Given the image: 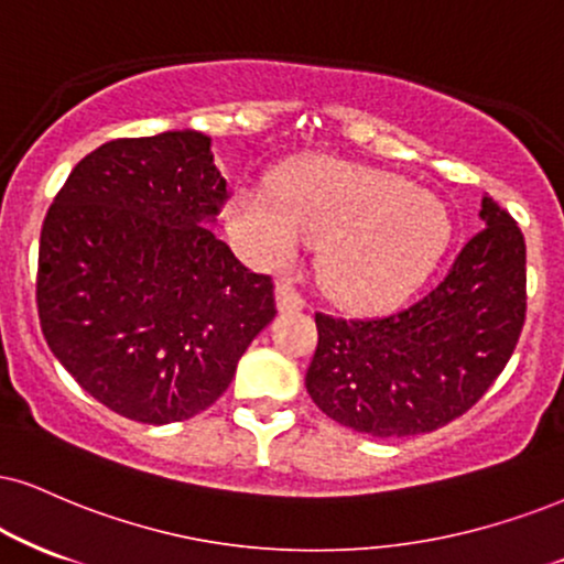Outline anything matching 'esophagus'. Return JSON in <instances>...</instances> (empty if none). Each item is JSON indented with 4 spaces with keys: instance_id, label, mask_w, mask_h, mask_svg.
Returning a JSON list of instances; mask_svg holds the SVG:
<instances>
[{
    "instance_id": "esophagus-1",
    "label": "esophagus",
    "mask_w": 564,
    "mask_h": 564,
    "mask_svg": "<svg viewBox=\"0 0 564 564\" xmlns=\"http://www.w3.org/2000/svg\"><path fill=\"white\" fill-rule=\"evenodd\" d=\"M276 305H280L282 314H293V311L305 308V297L301 295V290L295 288L293 280L276 282Z\"/></svg>"
}]
</instances>
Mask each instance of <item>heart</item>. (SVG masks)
<instances>
[{
	"label": "heart",
	"mask_w": 564,
	"mask_h": 564,
	"mask_svg": "<svg viewBox=\"0 0 564 564\" xmlns=\"http://www.w3.org/2000/svg\"><path fill=\"white\" fill-rule=\"evenodd\" d=\"M235 240L259 263H290L322 242L318 280L352 308L400 303L447 248L452 221L429 191L347 162L284 170L274 191L242 185L227 206Z\"/></svg>",
	"instance_id": "b5f03b06"
}]
</instances>
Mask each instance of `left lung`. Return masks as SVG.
<instances>
[{"mask_svg": "<svg viewBox=\"0 0 564 564\" xmlns=\"http://www.w3.org/2000/svg\"><path fill=\"white\" fill-rule=\"evenodd\" d=\"M478 217L481 232L415 303L377 318L316 314L305 389L332 421L377 440L429 434L505 371L525 324V238L489 196Z\"/></svg>", "mask_w": 564, "mask_h": 564, "instance_id": "8db88e82", "label": "left lung"}]
</instances>
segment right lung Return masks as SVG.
Instances as JSON below:
<instances>
[{
    "label": "right lung",
    "instance_id": "add662e5",
    "mask_svg": "<svg viewBox=\"0 0 564 564\" xmlns=\"http://www.w3.org/2000/svg\"><path fill=\"white\" fill-rule=\"evenodd\" d=\"M212 138H117L48 206L36 305L46 345L90 398L138 423L212 408L276 314L274 282L206 225L227 200Z\"/></svg>",
    "mask_w": 564,
    "mask_h": 564
}]
</instances>
